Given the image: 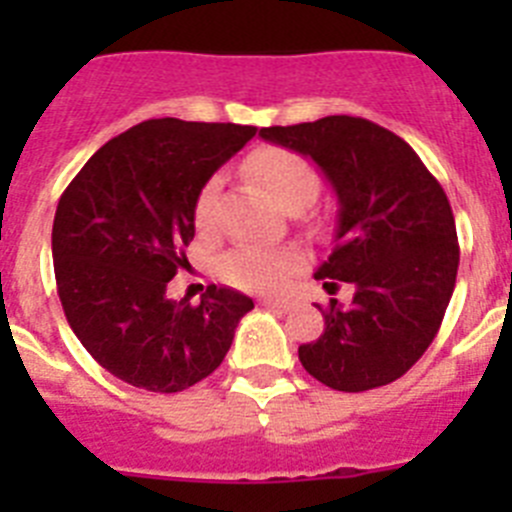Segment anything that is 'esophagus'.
Here are the masks:
<instances>
[{"label": "esophagus", "mask_w": 512, "mask_h": 512, "mask_svg": "<svg viewBox=\"0 0 512 512\" xmlns=\"http://www.w3.org/2000/svg\"><path fill=\"white\" fill-rule=\"evenodd\" d=\"M264 307H269V310L287 312V310H292V302L289 300H264Z\"/></svg>", "instance_id": "34e87169"}]
</instances>
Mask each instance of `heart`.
<instances>
[{"mask_svg": "<svg viewBox=\"0 0 512 512\" xmlns=\"http://www.w3.org/2000/svg\"><path fill=\"white\" fill-rule=\"evenodd\" d=\"M246 169L284 210L292 205L305 207L318 192V174L300 153L287 151V148H259L246 161ZM217 189H220V179L215 176L197 194L194 223L200 230H210L215 225ZM300 264L302 256L292 248L238 246L225 253L220 269H223V277L235 287L248 289V292H274L284 287L289 274Z\"/></svg>", "mask_w": 512, "mask_h": 512, "instance_id": "1", "label": "heart"}]
</instances>
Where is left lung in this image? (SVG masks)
<instances>
[{"instance_id":"obj_1","label":"left lung","mask_w":512,"mask_h":512,"mask_svg":"<svg viewBox=\"0 0 512 512\" xmlns=\"http://www.w3.org/2000/svg\"><path fill=\"white\" fill-rule=\"evenodd\" d=\"M261 138L310 156L338 197L336 246L315 279L330 295L354 284L348 307H320L325 330L302 343L307 374L364 392L408 372L436 338L454 295L459 241L449 197L392 130L351 115L261 128Z\"/></svg>"}]
</instances>
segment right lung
I'll return each instance as SVG.
<instances>
[{
    "label": "right lung",
    "instance_id": "add662e5",
    "mask_svg": "<svg viewBox=\"0 0 512 512\" xmlns=\"http://www.w3.org/2000/svg\"><path fill=\"white\" fill-rule=\"evenodd\" d=\"M256 135L253 125L146 120L107 140L61 194L53 269L63 312L92 359L148 392L189 390L223 364L251 297L210 284L169 300L187 264L194 202Z\"/></svg>",
    "mask_w": 512,
    "mask_h": 512
}]
</instances>
